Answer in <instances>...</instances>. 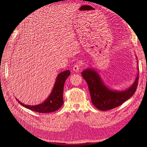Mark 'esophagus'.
I'll list each match as a JSON object with an SVG mask.
<instances>
[{"label": "esophagus", "instance_id": "obj_1", "mask_svg": "<svg viewBox=\"0 0 147 147\" xmlns=\"http://www.w3.org/2000/svg\"><path fill=\"white\" fill-rule=\"evenodd\" d=\"M80 69V65L78 63L75 64L73 66V70L75 72H78Z\"/></svg>", "mask_w": 147, "mask_h": 147}]
</instances>
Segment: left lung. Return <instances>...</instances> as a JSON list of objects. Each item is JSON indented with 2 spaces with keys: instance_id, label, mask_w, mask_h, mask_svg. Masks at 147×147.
<instances>
[{
  "instance_id": "obj_1",
  "label": "left lung",
  "mask_w": 147,
  "mask_h": 147,
  "mask_svg": "<svg viewBox=\"0 0 147 147\" xmlns=\"http://www.w3.org/2000/svg\"><path fill=\"white\" fill-rule=\"evenodd\" d=\"M137 66H139L138 62ZM139 67H137V73L134 83L129 88L123 91L114 90L108 87L97 71L93 68L84 70L82 75L88 84L92 104L97 109L106 111L121 105L134 94L139 80Z\"/></svg>"
}]
</instances>
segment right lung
<instances>
[{
	"instance_id": "add662e5",
	"label": "right lung",
	"mask_w": 147,
	"mask_h": 147,
	"mask_svg": "<svg viewBox=\"0 0 147 147\" xmlns=\"http://www.w3.org/2000/svg\"><path fill=\"white\" fill-rule=\"evenodd\" d=\"M70 75L69 70H65L57 75L53 90L47 99L42 104L35 105H29L22 103L18 99L16 100L25 108L38 113H50L55 112L63 105L64 85L66 79Z\"/></svg>"
}]
</instances>
